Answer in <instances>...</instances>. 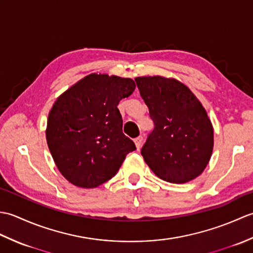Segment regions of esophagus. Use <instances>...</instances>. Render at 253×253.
<instances>
[{
	"label": "esophagus",
	"mask_w": 253,
	"mask_h": 253,
	"mask_svg": "<svg viewBox=\"0 0 253 253\" xmlns=\"http://www.w3.org/2000/svg\"><path fill=\"white\" fill-rule=\"evenodd\" d=\"M135 144H136V148L139 150L140 149V147H141V144H142V141H143V138L141 137V136H139V137H137L135 140Z\"/></svg>",
	"instance_id": "1"
}]
</instances>
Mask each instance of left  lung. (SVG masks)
Listing matches in <instances>:
<instances>
[{"mask_svg": "<svg viewBox=\"0 0 253 253\" xmlns=\"http://www.w3.org/2000/svg\"><path fill=\"white\" fill-rule=\"evenodd\" d=\"M154 129L141 149L153 173L173 184L195 179L213 151V126L190 89L173 78H135Z\"/></svg>", "mask_w": 253, "mask_h": 253, "instance_id": "1", "label": "left lung"}]
</instances>
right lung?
Returning a JSON list of instances; mask_svg holds the SVG:
<instances>
[{
    "label": "right lung",
    "instance_id": "add662e5",
    "mask_svg": "<svg viewBox=\"0 0 253 253\" xmlns=\"http://www.w3.org/2000/svg\"><path fill=\"white\" fill-rule=\"evenodd\" d=\"M136 88L130 78L90 74L58 96L49 113L46 142L58 170L73 185L94 188L115 176L136 150L123 133L117 105Z\"/></svg>",
    "mask_w": 253,
    "mask_h": 253
}]
</instances>
